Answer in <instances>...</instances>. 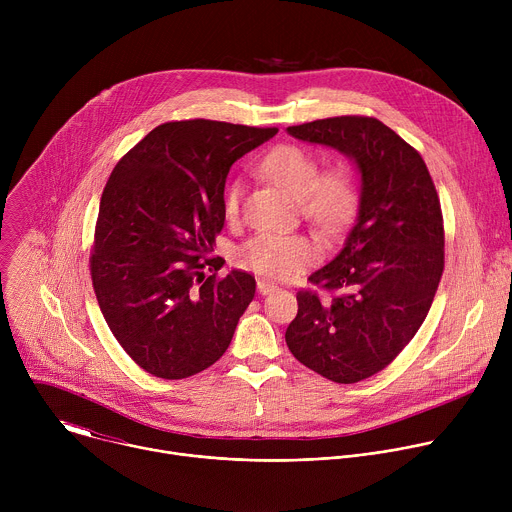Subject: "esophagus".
Listing matches in <instances>:
<instances>
[{"label":"esophagus","mask_w":512,"mask_h":512,"mask_svg":"<svg viewBox=\"0 0 512 512\" xmlns=\"http://www.w3.org/2000/svg\"><path fill=\"white\" fill-rule=\"evenodd\" d=\"M277 289V283H273V281H269V279H257V291L261 296H267V294H271V291H275Z\"/></svg>","instance_id":"esophagus-1"}]
</instances>
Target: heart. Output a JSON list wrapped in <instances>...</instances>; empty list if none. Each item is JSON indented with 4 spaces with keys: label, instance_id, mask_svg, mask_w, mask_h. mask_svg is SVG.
I'll return each instance as SVG.
<instances>
[{
    "label": "heart",
    "instance_id": "1",
    "mask_svg": "<svg viewBox=\"0 0 512 512\" xmlns=\"http://www.w3.org/2000/svg\"><path fill=\"white\" fill-rule=\"evenodd\" d=\"M265 178L300 202L302 214L326 237L340 235L358 208V186L346 168L320 174L316 156L300 145H277L259 164ZM243 184L231 182L223 196L227 218H237ZM320 257V245L304 235L257 233L237 249V263L259 275L283 279L302 271Z\"/></svg>",
    "mask_w": 512,
    "mask_h": 512
}]
</instances>
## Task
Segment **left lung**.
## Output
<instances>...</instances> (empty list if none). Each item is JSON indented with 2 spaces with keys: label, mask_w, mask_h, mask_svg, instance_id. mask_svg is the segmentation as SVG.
I'll use <instances>...</instances> for the list:
<instances>
[{
  "label": "left lung",
  "mask_w": 512,
  "mask_h": 512,
  "mask_svg": "<svg viewBox=\"0 0 512 512\" xmlns=\"http://www.w3.org/2000/svg\"><path fill=\"white\" fill-rule=\"evenodd\" d=\"M328 145L360 172L356 221L340 253L298 291L285 342L302 364L342 385L383 371L423 324L444 273L440 198L419 152L375 117L342 115L287 127Z\"/></svg>",
  "instance_id": "obj_1"
}]
</instances>
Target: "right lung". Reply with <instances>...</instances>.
<instances>
[{
  "instance_id": "add662e5",
  "label": "right lung",
  "mask_w": 512,
  "mask_h": 512,
  "mask_svg": "<svg viewBox=\"0 0 512 512\" xmlns=\"http://www.w3.org/2000/svg\"><path fill=\"white\" fill-rule=\"evenodd\" d=\"M277 127L188 119L131 148L101 196L91 255L99 308L121 348L160 379L192 377L229 348L255 277L206 255L225 225L231 166Z\"/></svg>"
}]
</instances>
